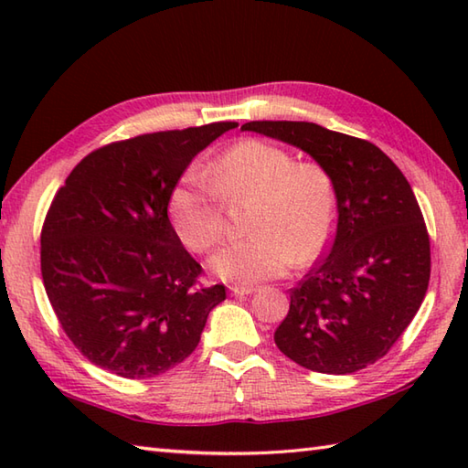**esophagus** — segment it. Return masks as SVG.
I'll return each mask as SVG.
<instances>
[{"label": "esophagus", "instance_id": "obj_1", "mask_svg": "<svg viewBox=\"0 0 468 468\" xmlns=\"http://www.w3.org/2000/svg\"><path fill=\"white\" fill-rule=\"evenodd\" d=\"M253 292H255L253 285H233V287H231V293L237 295V297L250 295V293H253Z\"/></svg>", "mask_w": 468, "mask_h": 468}]
</instances>
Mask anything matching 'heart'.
<instances>
[{"instance_id": "obj_1", "label": "heart", "mask_w": 468, "mask_h": 468, "mask_svg": "<svg viewBox=\"0 0 468 468\" xmlns=\"http://www.w3.org/2000/svg\"><path fill=\"white\" fill-rule=\"evenodd\" d=\"M218 197L251 198L247 229L251 235L229 243L208 260L218 280L253 285L312 263L332 241L335 195L320 165L295 163L285 148L247 138L227 148L205 175L186 173L168 197V217L178 239L195 253L221 241Z\"/></svg>"}]
</instances>
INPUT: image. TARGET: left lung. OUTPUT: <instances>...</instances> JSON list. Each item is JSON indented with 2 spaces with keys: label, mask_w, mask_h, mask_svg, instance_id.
Wrapping results in <instances>:
<instances>
[{
  "label": "left lung",
  "mask_w": 468,
  "mask_h": 468,
  "mask_svg": "<svg viewBox=\"0 0 468 468\" xmlns=\"http://www.w3.org/2000/svg\"><path fill=\"white\" fill-rule=\"evenodd\" d=\"M241 131L302 148L332 178L337 201L330 251L290 292L277 347L322 374H352L380 360L419 312L431 280L429 231L406 176L376 144L314 122L253 121Z\"/></svg>",
  "instance_id": "left-lung-1"
}]
</instances>
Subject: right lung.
<instances>
[{
  "mask_svg": "<svg viewBox=\"0 0 468 468\" xmlns=\"http://www.w3.org/2000/svg\"><path fill=\"white\" fill-rule=\"evenodd\" d=\"M237 122L141 134L84 156L42 227V280L72 344L98 367L153 378L193 354L225 285L197 287L198 265L168 221L185 168Z\"/></svg>",
  "mask_w": 468,
  "mask_h": 468,
  "instance_id": "add662e5",
  "label": "right lung"
}]
</instances>
